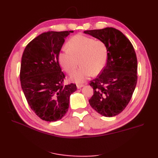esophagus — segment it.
<instances>
[{"label":"esophagus","instance_id":"34e87169","mask_svg":"<svg viewBox=\"0 0 158 158\" xmlns=\"http://www.w3.org/2000/svg\"><path fill=\"white\" fill-rule=\"evenodd\" d=\"M83 86H84V84H77V88L78 89L82 88Z\"/></svg>","mask_w":158,"mask_h":158}]
</instances>
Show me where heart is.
Segmentation results:
<instances>
[{"mask_svg":"<svg viewBox=\"0 0 158 158\" xmlns=\"http://www.w3.org/2000/svg\"><path fill=\"white\" fill-rule=\"evenodd\" d=\"M67 47L62 49L58 55L62 67L71 74L80 63L82 65L71 75L70 79L73 82L82 83L93 74L98 75L107 64L108 47L101 40L78 34L70 38Z\"/></svg>","mask_w":158,"mask_h":158,"instance_id":"heart-1","label":"heart"}]
</instances>
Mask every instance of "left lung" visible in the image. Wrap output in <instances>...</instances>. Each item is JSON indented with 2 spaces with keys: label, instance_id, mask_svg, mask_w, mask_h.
<instances>
[{
  "label": "left lung",
  "instance_id": "8db88e82",
  "mask_svg": "<svg viewBox=\"0 0 158 158\" xmlns=\"http://www.w3.org/2000/svg\"><path fill=\"white\" fill-rule=\"evenodd\" d=\"M103 41L108 47L106 66L90 81L94 95L89 103L102 115L111 117L128 106L137 83L138 63L135 49L128 38L113 27L84 31Z\"/></svg>",
  "mask_w": 158,
  "mask_h": 158
}]
</instances>
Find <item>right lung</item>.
Instances as JSON below:
<instances>
[{
  "instance_id": "right-lung-1",
  "label": "right lung",
  "mask_w": 158,
  "mask_h": 158,
  "mask_svg": "<svg viewBox=\"0 0 158 158\" xmlns=\"http://www.w3.org/2000/svg\"><path fill=\"white\" fill-rule=\"evenodd\" d=\"M74 31L43 33L23 51L20 78L21 86L32 111L44 121L63 118L69 107L70 95L77 89L71 83L64 85L58 55L65 37Z\"/></svg>"
}]
</instances>
